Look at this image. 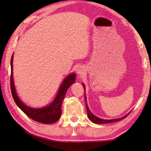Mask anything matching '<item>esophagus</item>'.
Wrapping results in <instances>:
<instances>
[{
	"mask_svg": "<svg viewBox=\"0 0 151 151\" xmlns=\"http://www.w3.org/2000/svg\"><path fill=\"white\" fill-rule=\"evenodd\" d=\"M84 72H85V70H84V68L82 67V66H79L76 69V73L78 74L79 76L83 75Z\"/></svg>",
	"mask_w": 151,
	"mask_h": 151,
	"instance_id": "1",
	"label": "esophagus"
}]
</instances>
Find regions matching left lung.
I'll list each match as a JSON object with an SVG mask.
<instances>
[{"instance_id": "8db88e82", "label": "left lung", "mask_w": 151, "mask_h": 151, "mask_svg": "<svg viewBox=\"0 0 151 151\" xmlns=\"http://www.w3.org/2000/svg\"><path fill=\"white\" fill-rule=\"evenodd\" d=\"M83 86L84 89H85V103H86V111H87V114H88V117L89 120L91 121H92L94 123L96 124H106V123H111V122H116V121H119L121 120L124 119L125 117H127V116H128L130 112H129V114H127V115H125L124 116H122V118H119V119H110V120H106V119H100L99 117L96 116L95 115L92 113L91 111L89 109L88 104L86 103V94H85V86L84 85V84L83 83Z\"/></svg>"}]
</instances>
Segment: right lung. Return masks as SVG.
<instances>
[{"label":"right lung","instance_id":"add662e5","mask_svg":"<svg viewBox=\"0 0 151 151\" xmlns=\"http://www.w3.org/2000/svg\"><path fill=\"white\" fill-rule=\"evenodd\" d=\"M13 55H12L11 60V88L12 95L17 105L27 115L34 121L44 124H52L58 121L61 116V106L63 101L65 97L68 88L75 83L76 81V74L71 73L64 79L61 84L58 93L48 105L42 108H32L28 106L19 99L17 95L13 80Z\"/></svg>","mask_w":151,"mask_h":151}]
</instances>
